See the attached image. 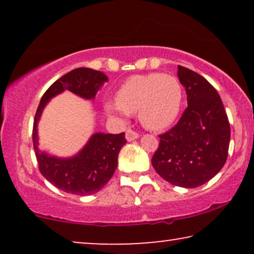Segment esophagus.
<instances>
[{
  "mask_svg": "<svg viewBox=\"0 0 254 254\" xmlns=\"http://www.w3.org/2000/svg\"><path fill=\"white\" fill-rule=\"evenodd\" d=\"M138 137H140V135H138L136 131H134L133 129H127V131H126V140L128 142L136 140V138H138Z\"/></svg>",
  "mask_w": 254,
  "mask_h": 254,
  "instance_id": "esophagus-1",
  "label": "esophagus"
}]
</instances>
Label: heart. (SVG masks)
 I'll return each instance as SVG.
<instances>
[{
	"label": "heart",
	"instance_id": "obj_1",
	"mask_svg": "<svg viewBox=\"0 0 254 254\" xmlns=\"http://www.w3.org/2000/svg\"><path fill=\"white\" fill-rule=\"evenodd\" d=\"M184 90L176 76L151 72L127 78L117 91V102L104 105L106 113L126 118L137 113L147 129L163 130L171 126L182 111Z\"/></svg>",
	"mask_w": 254,
	"mask_h": 254
}]
</instances>
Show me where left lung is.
Instances as JSON below:
<instances>
[{"label": "left lung", "mask_w": 254, "mask_h": 254, "mask_svg": "<svg viewBox=\"0 0 254 254\" xmlns=\"http://www.w3.org/2000/svg\"><path fill=\"white\" fill-rule=\"evenodd\" d=\"M187 109L175 127L159 135L151 164L166 182L195 189L217 175L228 158L230 125L216 90L197 72L178 65Z\"/></svg>", "instance_id": "left-lung-1"}]
</instances>
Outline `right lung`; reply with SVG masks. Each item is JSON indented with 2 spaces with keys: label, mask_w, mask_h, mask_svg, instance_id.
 Instances as JSON below:
<instances>
[{
  "label": "right lung",
  "mask_w": 254,
  "mask_h": 254,
  "mask_svg": "<svg viewBox=\"0 0 254 254\" xmlns=\"http://www.w3.org/2000/svg\"><path fill=\"white\" fill-rule=\"evenodd\" d=\"M109 81L102 71L77 68L55 81L38 106L33 123L32 140L39 171L48 182L64 192L90 195L103 189L112 178L118 165V155L126 143L125 133L93 134L86 144L72 157L61 158L48 155L38 148V121L47 103L59 93L68 90L84 99H95L96 93Z\"/></svg>",
  "instance_id": "add662e5"
}]
</instances>
